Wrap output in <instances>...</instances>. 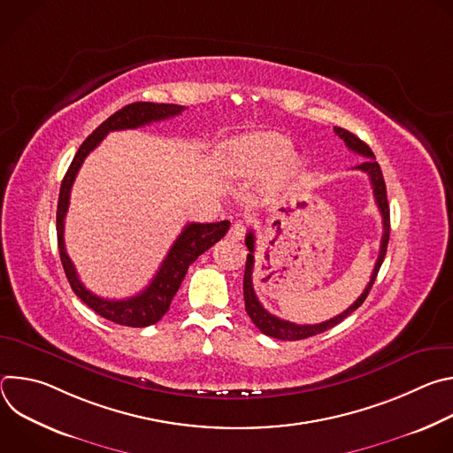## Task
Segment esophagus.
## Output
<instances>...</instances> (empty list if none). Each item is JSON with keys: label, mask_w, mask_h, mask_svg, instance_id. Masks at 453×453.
Returning a JSON list of instances; mask_svg holds the SVG:
<instances>
[{"label": "esophagus", "mask_w": 453, "mask_h": 453, "mask_svg": "<svg viewBox=\"0 0 453 453\" xmlns=\"http://www.w3.org/2000/svg\"><path fill=\"white\" fill-rule=\"evenodd\" d=\"M231 240H242L245 236V226L242 222H236L231 226L229 229V234H227Z\"/></svg>", "instance_id": "obj_1"}]
</instances>
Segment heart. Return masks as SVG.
<instances>
[{"label":"heart","instance_id":"heart-1","mask_svg":"<svg viewBox=\"0 0 453 453\" xmlns=\"http://www.w3.org/2000/svg\"><path fill=\"white\" fill-rule=\"evenodd\" d=\"M288 152L290 143L281 134L252 133L224 142L217 149L215 161L226 175L254 177L278 165L288 156ZM283 166L290 170L294 166V159L288 157Z\"/></svg>","mask_w":453,"mask_h":453}]
</instances>
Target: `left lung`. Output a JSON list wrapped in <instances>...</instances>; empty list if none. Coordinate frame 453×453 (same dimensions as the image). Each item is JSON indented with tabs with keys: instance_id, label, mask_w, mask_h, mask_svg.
<instances>
[{
	"instance_id": "obj_1",
	"label": "left lung",
	"mask_w": 453,
	"mask_h": 453,
	"mask_svg": "<svg viewBox=\"0 0 453 453\" xmlns=\"http://www.w3.org/2000/svg\"><path fill=\"white\" fill-rule=\"evenodd\" d=\"M335 134H339L341 140H344L346 147L353 152H357L358 156L367 157L364 163H360L358 166H355L357 170H362L369 175L371 186H372V193H374V201L378 204V210L381 213V222H383V234H381V243H380V254H378V260L374 264L371 280L367 283V287L364 288V292L360 294V297L342 313H339L337 317L325 320V322H319V325H296V322L290 320H283L273 313H269L262 303L257 301L254 287H252V271H254V233L249 231L245 236V245L249 249L247 254V262H245V273H243V299H245V311L250 317V320L254 322V326L260 330L262 334L280 339V341H301V339H308L313 335H319L322 332H326L334 326H337L341 320H344L348 315H351L367 297L376 274L383 264V257L387 252V243H389V231H391V217H389V203H387V189H385V180L380 170V165L374 161V154L371 152V149L360 140L357 138L353 133L346 131V128L335 127L334 128Z\"/></svg>"
}]
</instances>
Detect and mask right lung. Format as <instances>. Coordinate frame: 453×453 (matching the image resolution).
Instances as JSON below:
<instances>
[{
	"instance_id": "add662e5",
	"label": "right lung",
	"mask_w": 453,
	"mask_h": 453,
	"mask_svg": "<svg viewBox=\"0 0 453 453\" xmlns=\"http://www.w3.org/2000/svg\"><path fill=\"white\" fill-rule=\"evenodd\" d=\"M182 111H184L182 105L152 104V102H134L116 111L102 125H98L93 131V134L88 136V140L81 145L79 152L75 154L60 184L58 204H57V242H58V252H60V262H62L64 273H66V278L73 292L77 294V297H81V301H84L91 310H95L104 319L116 322V325H121V326L145 328V326L156 325V322L168 311L170 303L188 273V267L227 233L231 222L229 220L213 222V224L193 222L184 226V229L170 247L157 274L143 292L128 299H118V301L104 299L89 292L82 285L75 271V265L72 264L70 256L66 252V245H64V219H66V213L70 208L72 186L84 159L89 156L91 150H95L100 145V142L109 133L125 131V128H138L152 121L168 119L172 116L180 114Z\"/></svg>"
}]
</instances>
